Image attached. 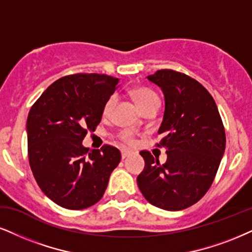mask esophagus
Returning a JSON list of instances; mask_svg holds the SVG:
<instances>
[{"mask_svg": "<svg viewBox=\"0 0 252 252\" xmlns=\"http://www.w3.org/2000/svg\"><path fill=\"white\" fill-rule=\"evenodd\" d=\"M131 154H132V153H131V152H129V151H126V150L121 151V158H123L124 160L127 159V158H128Z\"/></svg>", "mask_w": 252, "mask_h": 252, "instance_id": "esophagus-1", "label": "esophagus"}]
</instances>
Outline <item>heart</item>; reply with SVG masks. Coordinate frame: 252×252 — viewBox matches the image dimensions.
Returning a JSON list of instances; mask_svg holds the SVG:
<instances>
[{
    "label": "heart",
    "mask_w": 252,
    "mask_h": 252,
    "mask_svg": "<svg viewBox=\"0 0 252 252\" xmlns=\"http://www.w3.org/2000/svg\"><path fill=\"white\" fill-rule=\"evenodd\" d=\"M132 97L135 100L136 105H138V106L140 107L142 111H145L146 108L152 106V105L159 104V98H158V95L155 94L153 91H151V90H148V89L140 88V89L133 90ZM114 101H116V97H114V95H112V97L108 98V100L106 101V104H105V106H104L105 116H107V114L111 112L112 107H113V105H114ZM120 138L129 145L133 144V141H134L133 140L132 133L129 131H124L120 134Z\"/></svg>",
    "instance_id": "obj_1"
}]
</instances>
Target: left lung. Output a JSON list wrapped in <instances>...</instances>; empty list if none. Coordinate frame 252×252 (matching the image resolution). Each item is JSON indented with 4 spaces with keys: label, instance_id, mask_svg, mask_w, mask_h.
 Returning <instances> with one entry per match:
<instances>
[{
    "label": "left lung",
    "instance_id": "obj_1",
    "mask_svg": "<svg viewBox=\"0 0 252 252\" xmlns=\"http://www.w3.org/2000/svg\"><path fill=\"white\" fill-rule=\"evenodd\" d=\"M147 79L164 95L158 146L166 147L167 161L160 164L150 152H140L145 168L136 181L151 204L178 212L212 186L225 150L224 127L212 94L187 74L159 70Z\"/></svg>",
    "mask_w": 252,
    "mask_h": 252
}]
</instances>
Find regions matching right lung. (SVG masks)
Segmentation results:
<instances>
[{
  "label": "right lung",
  "mask_w": 252,
  "mask_h": 252,
  "mask_svg": "<svg viewBox=\"0 0 252 252\" xmlns=\"http://www.w3.org/2000/svg\"><path fill=\"white\" fill-rule=\"evenodd\" d=\"M119 79L77 73L52 83L37 99L27 120L28 154L42 191L66 209H85L100 200L119 164L118 148L89 151L88 132L100 123L104 106Z\"/></svg>",
  "instance_id": "right-lung-1"
}]
</instances>
